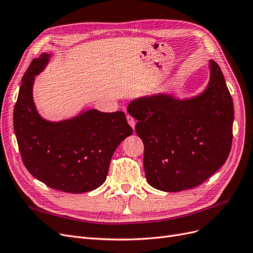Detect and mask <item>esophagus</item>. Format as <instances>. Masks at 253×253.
I'll return each mask as SVG.
<instances>
[{
  "label": "esophagus",
  "instance_id": "esophagus-1",
  "mask_svg": "<svg viewBox=\"0 0 253 253\" xmlns=\"http://www.w3.org/2000/svg\"><path fill=\"white\" fill-rule=\"evenodd\" d=\"M126 118H127V121H128L129 125L131 126V127L134 129V127H135V120H134L131 116H129V115H127V116H126Z\"/></svg>",
  "mask_w": 253,
  "mask_h": 253
}]
</instances>
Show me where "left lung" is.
<instances>
[{
    "label": "left lung",
    "mask_w": 253,
    "mask_h": 253,
    "mask_svg": "<svg viewBox=\"0 0 253 253\" xmlns=\"http://www.w3.org/2000/svg\"><path fill=\"white\" fill-rule=\"evenodd\" d=\"M210 80L201 94L178 100L154 94L130 102L127 111L144 143L146 180L162 191L177 192L205 182L229 156L233 102L223 72L209 61Z\"/></svg>",
    "instance_id": "8db88e82"
}]
</instances>
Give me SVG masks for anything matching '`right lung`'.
<instances>
[{
    "label": "right lung",
    "mask_w": 253,
    "mask_h": 253,
    "mask_svg": "<svg viewBox=\"0 0 253 253\" xmlns=\"http://www.w3.org/2000/svg\"><path fill=\"white\" fill-rule=\"evenodd\" d=\"M50 54L34 59L22 79L13 110V128L24 165L50 188L84 193L106 180L113 152L131 135L123 111L90 109L61 122L44 120L32 97L35 77L49 61Z\"/></svg>",
    "instance_id": "add662e5"
}]
</instances>
